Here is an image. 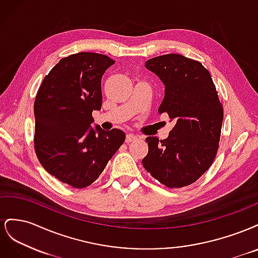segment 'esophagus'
Returning <instances> with one entry per match:
<instances>
[{
	"label": "esophagus",
	"mask_w": 258,
	"mask_h": 258,
	"mask_svg": "<svg viewBox=\"0 0 258 258\" xmlns=\"http://www.w3.org/2000/svg\"><path fill=\"white\" fill-rule=\"evenodd\" d=\"M138 138H137V136H135V135H131V134H129V135H127V137H126V142L127 143H130V142H134V141H136Z\"/></svg>",
	"instance_id": "34e87169"
}]
</instances>
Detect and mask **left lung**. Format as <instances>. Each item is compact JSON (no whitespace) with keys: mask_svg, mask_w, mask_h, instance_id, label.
<instances>
[{"mask_svg":"<svg viewBox=\"0 0 258 258\" xmlns=\"http://www.w3.org/2000/svg\"><path fill=\"white\" fill-rule=\"evenodd\" d=\"M165 84L158 113L175 124L168 139L148 137L142 163L148 173L169 188L195 183L212 166L221 139L223 104L208 70L199 61L168 53L145 62Z\"/></svg>","mask_w":258,"mask_h":258,"instance_id":"8db88e82","label":"left lung"}]
</instances>
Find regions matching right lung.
Listing matches in <instances>:
<instances>
[{"mask_svg": "<svg viewBox=\"0 0 258 258\" xmlns=\"http://www.w3.org/2000/svg\"><path fill=\"white\" fill-rule=\"evenodd\" d=\"M114 63L101 53L71 54L50 70L36 93L37 159L48 173L74 188L95 182L126 139L119 129L90 127L92 111L102 106L101 80Z\"/></svg>", "mask_w": 258, "mask_h": 258, "instance_id": "obj_1", "label": "right lung"}]
</instances>
